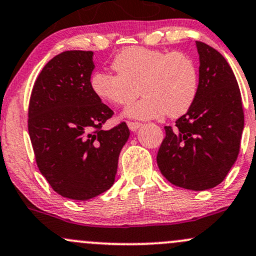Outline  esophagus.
<instances>
[{"label":"esophagus","mask_w":256,"mask_h":256,"mask_svg":"<svg viewBox=\"0 0 256 256\" xmlns=\"http://www.w3.org/2000/svg\"><path fill=\"white\" fill-rule=\"evenodd\" d=\"M128 128H130L131 131H136L137 128L141 126V124L136 122V121H128Z\"/></svg>","instance_id":"esophagus-1"}]
</instances>
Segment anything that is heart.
Instances as JSON below:
<instances>
[{
  "instance_id": "heart-1",
  "label": "heart",
  "mask_w": 256,
  "mask_h": 256,
  "mask_svg": "<svg viewBox=\"0 0 256 256\" xmlns=\"http://www.w3.org/2000/svg\"><path fill=\"white\" fill-rule=\"evenodd\" d=\"M112 68L116 74L96 72L90 78L93 93L126 110L136 119H156L163 115L179 118L192 106L198 93V71L195 61L180 51L154 50L132 46L115 56Z\"/></svg>"
}]
</instances>
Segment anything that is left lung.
I'll return each instance as SVG.
<instances>
[{"mask_svg": "<svg viewBox=\"0 0 256 256\" xmlns=\"http://www.w3.org/2000/svg\"><path fill=\"white\" fill-rule=\"evenodd\" d=\"M196 48L200 56L198 96L174 128H164L157 164L173 185L202 192L222 182L236 160L244 112L227 60L205 42H196Z\"/></svg>", "mask_w": 256, "mask_h": 256, "instance_id": "1", "label": "left lung"}]
</instances>
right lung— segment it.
I'll return each mask as SVG.
<instances>
[{
  "mask_svg": "<svg viewBox=\"0 0 256 256\" xmlns=\"http://www.w3.org/2000/svg\"><path fill=\"white\" fill-rule=\"evenodd\" d=\"M93 70L92 51H64L42 70L29 100L38 168L54 192L72 200H90L110 189L130 136L125 122L102 128L114 112L93 93Z\"/></svg>",
  "mask_w": 256,
  "mask_h": 256,
  "instance_id": "right-lung-1",
  "label": "right lung"
}]
</instances>
